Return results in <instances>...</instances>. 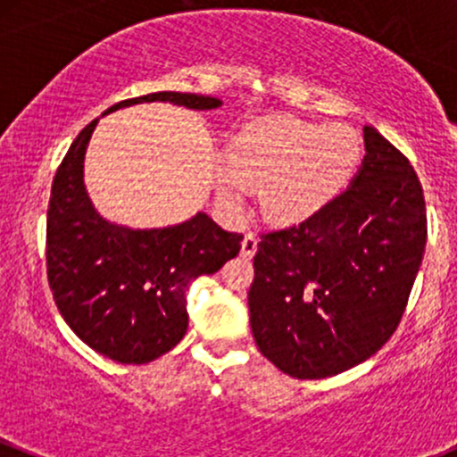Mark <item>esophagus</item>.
<instances>
[{
  "mask_svg": "<svg viewBox=\"0 0 457 457\" xmlns=\"http://www.w3.org/2000/svg\"><path fill=\"white\" fill-rule=\"evenodd\" d=\"M255 252H258V238L252 232L245 234L243 245H240V253H243V258H253Z\"/></svg>",
  "mask_w": 457,
  "mask_h": 457,
  "instance_id": "esophagus-1",
  "label": "esophagus"
}]
</instances>
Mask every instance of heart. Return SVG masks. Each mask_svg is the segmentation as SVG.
<instances>
[{
    "label": "heart",
    "instance_id": "obj_1",
    "mask_svg": "<svg viewBox=\"0 0 457 457\" xmlns=\"http://www.w3.org/2000/svg\"><path fill=\"white\" fill-rule=\"evenodd\" d=\"M362 140L349 125L295 119L253 123L238 134L229 162H219L214 188L220 208L238 214L252 188H262L270 220L297 223L328 205L358 167Z\"/></svg>",
    "mask_w": 457,
    "mask_h": 457
}]
</instances>
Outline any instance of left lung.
Returning a JSON list of instances; mask_svg holds the SVG:
<instances>
[{"instance_id": "8db88e82", "label": "left lung", "mask_w": 457, "mask_h": 457, "mask_svg": "<svg viewBox=\"0 0 457 457\" xmlns=\"http://www.w3.org/2000/svg\"><path fill=\"white\" fill-rule=\"evenodd\" d=\"M364 149L347 190L258 243L249 323L260 353L290 378H332L378 353L423 262L428 214L412 164L373 125Z\"/></svg>"}]
</instances>
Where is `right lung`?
<instances>
[{"mask_svg": "<svg viewBox=\"0 0 457 457\" xmlns=\"http://www.w3.org/2000/svg\"><path fill=\"white\" fill-rule=\"evenodd\" d=\"M145 102L217 110V97L149 93L104 114ZM99 119L60 162L47 210V279L60 314L79 340L121 364H147L171 351L188 329L187 290L237 258L243 237L205 212L178 225L134 229L104 219L84 187V155Z\"/></svg>", "mask_w": 457, "mask_h": 457, "instance_id": "right-lung-1", "label": "right lung"}]
</instances>
